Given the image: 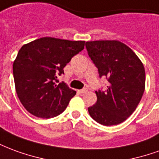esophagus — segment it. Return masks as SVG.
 <instances>
[{
	"instance_id": "esophagus-1",
	"label": "esophagus",
	"mask_w": 159,
	"mask_h": 159,
	"mask_svg": "<svg viewBox=\"0 0 159 159\" xmlns=\"http://www.w3.org/2000/svg\"><path fill=\"white\" fill-rule=\"evenodd\" d=\"M88 91H89V90H88V89H83L79 90V92L81 93H86Z\"/></svg>"
}]
</instances>
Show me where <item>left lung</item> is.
I'll return each instance as SVG.
<instances>
[{"label": "left lung", "instance_id": "8db88e82", "mask_svg": "<svg viewBox=\"0 0 159 159\" xmlns=\"http://www.w3.org/2000/svg\"><path fill=\"white\" fill-rule=\"evenodd\" d=\"M86 48L100 77L108 80L106 91H95L97 101L89 107V115L106 126L123 123L135 111L143 95V64L132 49L117 40L87 42Z\"/></svg>", "mask_w": 159, "mask_h": 159}]
</instances>
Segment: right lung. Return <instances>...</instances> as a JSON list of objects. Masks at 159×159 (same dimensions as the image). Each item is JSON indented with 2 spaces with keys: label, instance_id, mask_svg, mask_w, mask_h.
I'll list each match as a JSON object with an SVG mask.
<instances>
[{
  "label": "right lung",
  "instance_id": "1",
  "mask_svg": "<svg viewBox=\"0 0 159 159\" xmlns=\"http://www.w3.org/2000/svg\"><path fill=\"white\" fill-rule=\"evenodd\" d=\"M84 41L42 37L19 49L12 71L17 95L24 107L37 117L62 113L76 94L57 80L73 56L84 48Z\"/></svg>",
  "mask_w": 159,
  "mask_h": 159
}]
</instances>
